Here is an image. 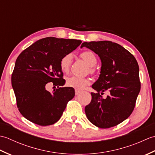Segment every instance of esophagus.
I'll return each instance as SVG.
<instances>
[{"label": "esophagus", "mask_w": 155, "mask_h": 155, "mask_svg": "<svg viewBox=\"0 0 155 155\" xmlns=\"http://www.w3.org/2000/svg\"><path fill=\"white\" fill-rule=\"evenodd\" d=\"M81 93L80 91H78V90H75V94L76 95H78V94H79Z\"/></svg>", "instance_id": "obj_1"}]
</instances>
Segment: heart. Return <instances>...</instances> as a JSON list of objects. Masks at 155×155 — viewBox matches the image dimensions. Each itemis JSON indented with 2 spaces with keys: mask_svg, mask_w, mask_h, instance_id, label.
<instances>
[{
  "mask_svg": "<svg viewBox=\"0 0 155 155\" xmlns=\"http://www.w3.org/2000/svg\"><path fill=\"white\" fill-rule=\"evenodd\" d=\"M81 58L89 66L88 71L91 74H94L95 69L93 67L97 63V58L93 52L91 51H85L81 52ZM72 61V55L71 54H66L62 57L59 62L61 71L67 73L70 70ZM89 84V79L87 78H80L74 76L68 77L66 81V84L69 87H72L76 90H83L85 87Z\"/></svg>",
  "mask_w": 155,
  "mask_h": 155,
  "instance_id": "obj_1",
  "label": "heart"
}]
</instances>
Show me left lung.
I'll return each instance as SVG.
<instances>
[{"label":"left lung","instance_id":"left-lung-1","mask_svg":"<svg viewBox=\"0 0 155 155\" xmlns=\"http://www.w3.org/2000/svg\"><path fill=\"white\" fill-rule=\"evenodd\" d=\"M83 47L97 54L102 62L100 77L92 86L97 93H91L85 113L98 127L116 126L127 119L135 107L140 90L139 64L129 51L115 42H84L81 47ZM107 90L111 94L104 100L100 93Z\"/></svg>","mask_w":155,"mask_h":155}]
</instances>
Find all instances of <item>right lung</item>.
Masks as SVG:
<instances>
[{
    "label": "right lung",
    "instance_id": "obj_1",
    "mask_svg": "<svg viewBox=\"0 0 155 155\" xmlns=\"http://www.w3.org/2000/svg\"><path fill=\"white\" fill-rule=\"evenodd\" d=\"M81 42L76 39L47 37L18 55L11 83L18 110L25 118L41 126L53 124L60 119L75 93L73 88L58 87L65 83L59 62ZM51 81L59 88L52 93L45 90Z\"/></svg>",
    "mask_w": 155,
    "mask_h": 155
}]
</instances>
